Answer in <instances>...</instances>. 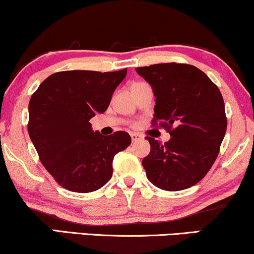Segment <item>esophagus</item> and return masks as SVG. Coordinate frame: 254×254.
I'll return each mask as SVG.
<instances>
[{"label": "esophagus", "mask_w": 254, "mask_h": 254, "mask_svg": "<svg viewBox=\"0 0 254 254\" xmlns=\"http://www.w3.org/2000/svg\"><path fill=\"white\" fill-rule=\"evenodd\" d=\"M130 137H131V141H133V142H136V141L142 139V135L139 133H130Z\"/></svg>", "instance_id": "34e87169"}]
</instances>
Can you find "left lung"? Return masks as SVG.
<instances>
[{"instance_id": "left-lung-1", "label": "left lung", "mask_w": 254, "mask_h": 254, "mask_svg": "<svg viewBox=\"0 0 254 254\" xmlns=\"http://www.w3.org/2000/svg\"><path fill=\"white\" fill-rule=\"evenodd\" d=\"M155 95L153 126L170 134L161 143L150 136L149 155L142 160L147 179L167 191L198 183L218 156L228 126L222 93L199 68L164 63L136 67Z\"/></svg>"}]
</instances>
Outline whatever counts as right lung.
Masks as SVG:
<instances>
[{
  "mask_svg": "<svg viewBox=\"0 0 254 254\" xmlns=\"http://www.w3.org/2000/svg\"><path fill=\"white\" fill-rule=\"evenodd\" d=\"M127 74L115 72H56L39 85L29 103V136L39 160L59 186L92 192L113 174L114 155L129 146L126 131L104 136L90 119L104 113Z\"/></svg>",
  "mask_w": 254,
  "mask_h": 254,
  "instance_id": "add662e5",
  "label": "right lung"
}]
</instances>
